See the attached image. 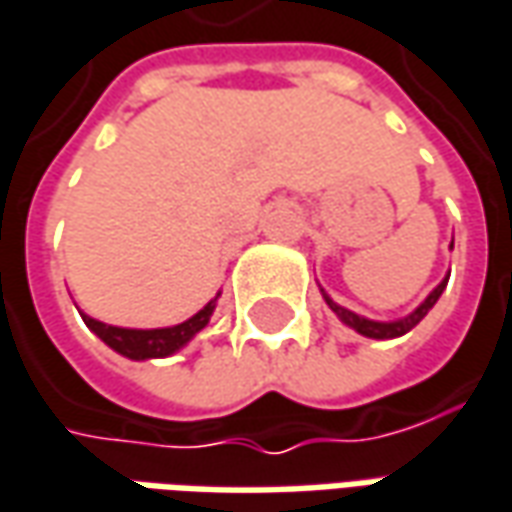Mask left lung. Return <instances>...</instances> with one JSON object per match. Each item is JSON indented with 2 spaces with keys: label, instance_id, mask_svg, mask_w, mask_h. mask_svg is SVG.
<instances>
[{
  "label": "left lung",
  "instance_id": "1",
  "mask_svg": "<svg viewBox=\"0 0 512 512\" xmlns=\"http://www.w3.org/2000/svg\"><path fill=\"white\" fill-rule=\"evenodd\" d=\"M453 246V243H450ZM450 277V274H448ZM448 277L436 286V289L425 297V303L419 306L416 311H411L408 317H402V320H394V323H377V320H365V317H360V314H354V311H348L343 309L340 303H334L331 297H328L326 291H323V297H326V303H328V309L334 311L340 320H343L345 326H351L357 334H362V337H371V340H394V337H402V334H408L411 328L428 314V311L436 306V300L442 297V291H445V286H448Z\"/></svg>",
  "mask_w": 512,
  "mask_h": 512
}]
</instances>
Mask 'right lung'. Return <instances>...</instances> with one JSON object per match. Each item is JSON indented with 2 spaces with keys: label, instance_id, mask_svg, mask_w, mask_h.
Listing matches in <instances>:
<instances>
[{
  "label": "right lung",
  "instance_id": "add662e5",
  "mask_svg": "<svg viewBox=\"0 0 512 512\" xmlns=\"http://www.w3.org/2000/svg\"><path fill=\"white\" fill-rule=\"evenodd\" d=\"M215 303H218V297L209 300L195 317H189L184 323L169 328H118L107 326V323H98V320L87 317V314H81V317H84L87 328L93 334H98L118 354H124L130 360H155V357H169L178 348H184L209 323V317L215 311Z\"/></svg>",
  "mask_w": 512,
  "mask_h": 512
}]
</instances>
